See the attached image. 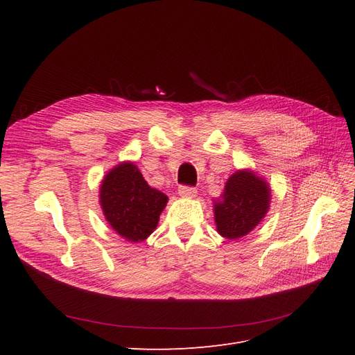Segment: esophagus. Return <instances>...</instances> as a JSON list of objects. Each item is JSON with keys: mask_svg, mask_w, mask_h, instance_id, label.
Returning a JSON list of instances; mask_svg holds the SVG:
<instances>
[{"mask_svg": "<svg viewBox=\"0 0 355 355\" xmlns=\"http://www.w3.org/2000/svg\"><path fill=\"white\" fill-rule=\"evenodd\" d=\"M178 192H179V196L184 197V198H194L197 196V189L196 188L185 187V185H180Z\"/></svg>", "mask_w": 355, "mask_h": 355, "instance_id": "esophagus-1", "label": "esophagus"}]
</instances>
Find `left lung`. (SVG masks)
Masks as SVG:
<instances>
[{
  "label": "left lung",
  "mask_w": 355,
  "mask_h": 355,
  "mask_svg": "<svg viewBox=\"0 0 355 355\" xmlns=\"http://www.w3.org/2000/svg\"><path fill=\"white\" fill-rule=\"evenodd\" d=\"M271 188L252 170H239L227 180L222 200L214 201L218 232L228 240H239L253 231L270 209Z\"/></svg>",
  "instance_id": "left-lung-1"
}]
</instances>
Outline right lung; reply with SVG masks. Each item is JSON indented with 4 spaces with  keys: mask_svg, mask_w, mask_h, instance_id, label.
Masks as SVG:
<instances>
[{
    "mask_svg": "<svg viewBox=\"0 0 355 355\" xmlns=\"http://www.w3.org/2000/svg\"><path fill=\"white\" fill-rule=\"evenodd\" d=\"M99 201L105 219L120 237L139 243L157 228L168 197L148 185L137 166L125 161L102 180Z\"/></svg>",
    "mask_w": 355,
    "mask_h": 355,
    "instance_id": "obj_1",
    "label": "right lung"
}]
</instances>
